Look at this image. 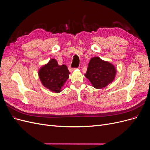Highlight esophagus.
Masks as SVG:
<instances>
[{"label":"esophagus","instance_id":"34e87169","mask_svg":"<svg viewBox=\"0 0 150 150\" xmlns=\"http://www.w3.org/2000/svg\"><path fill=\"white\" fill-rule=\"evenodd\" d=\"M75 70V69H74V68H71V67H70L69 68V70H70V71H74Z\"/></svg>","mask_w":150,"mask_h":150}]
</instances>
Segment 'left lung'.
I'll return each mask as SVG.
<instances>
[{
    "instance_id": "1",
    "label": "left lung",
    "mask_w": 150,
    "mask_h": 150,
    "mask_svg": "<svg viewBox=\"0 0 150 150\" xmlns=\"http://www.w3.org/2000/svg\"><path fill=\"white\" fill-rule=\"evenodd\" d=\"M116 74L117 70L112 64L95 57L90 60L85 76L95 88L101 89L112 83Z\"/></svg>"
}]
</instances>
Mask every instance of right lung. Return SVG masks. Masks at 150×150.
I'll list each match as a JSON object with an SVG mask.
<instances>
[{
    "instance_id": "add662e5",
    "label": "right lung",
    "mask_w": 150,
    "mask_h": 150,
    "mask_svg": "<svg viewBox=\"0 0 150 150\" xmlns=\"http://www.w3.org/2000/svg\"><path fill=\"white\" fill-rule=\"evenodd\" d=\"M68 68L65 65H59L53 59L38 70V76L42 84L54 93H60L62 86L69 77Z\"/></svg>"
}]
</instances>
